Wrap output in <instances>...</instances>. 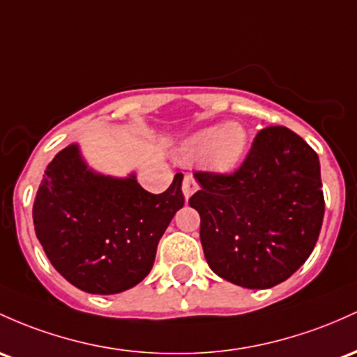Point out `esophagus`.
I'll return each mask as SVG.
<instances>
[{
	"instance_id": "1",
	"label": "esophagus",
	"mask_w": 357,
	"mask_h": 357,
	"mask_svg": "<svg viewBox=\"0 0 357 357\" xmlns=\"http://www.w3.org/2000/svg\"><path fill=\"white\" fill-rule=\"evenodd\" d=\"M181 190H183V195H185V198L190 199L191 195L197 193V191H198V183H197V179H195L191 174H186L185 179H183Z\"/></svg>"
}]
</instances>
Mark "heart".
<instances>
[{
	"label": "heart",
	"mask_w": 357,
	"mask_h": 357,
	"mask_svg": "<svg viewBox=\"0 0 357 357\" xmlns=\"http://www.w3.org/2000/svg\"><path fill=\"white\" fill-rule=\"evenodd\" d=\"M249 146V134L238 121L210 125L183 140L181 155L185 159H206L211 169L234 171L244 159Z\"/></svg>",
	"instance_id": "obj_1"
}]
</instances>
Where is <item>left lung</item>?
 Instances as JSON below:
<instances>
[{
	"label": "left lung",
	"mask_w": 357,
	"mask_h": 357,
	"mask_svg": "<svg viewBox=\"0 0 357 357\" xmlns=\"http://www.w3.org/2000/svg\"><path fill=\"white\" fill-rule=\"evenodd\" d=\"M199 241L211 271L249 289L288 280L310 257L324 220L320 160L287 127L254 139L234 174L195 172Z\"/></svg>",
	"instance_id": "left-lung-1"
}]
</instances>
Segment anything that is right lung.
<instances>
[{"instance_id":"right-lung-1","label":"right lung","mask_w":357,"mask_h":357,"mask_svg":"<svg viewBox=\"0 0 357 357\" xmlns=\"http://www.w3.org/2000/svg\"><path fill=\"white\" fill-rule=\"evenodd\" d=\"M183 174L152 195L127 178L88 166L79 144L49 162L33 203V225L47 257L70 284L93 295L134 288L151 273L158 244L183 208Z\"/></svg>"}]
</instances>
